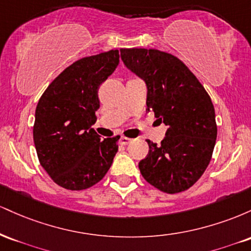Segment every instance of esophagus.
Wrapping results in <instances>:
<instances>
[{"label": "esophagus", "instance_id": "34e87169", "mask_svg": "<svg viewBox=\"0 0 251 251\" xmlns=\"http://www.w3.org/2000/svg\"><path fill=\"white\" fill-rule=\"evenodd\" d=\"M131 142H132L131 138H127V137H122L119 139L120 145H127V144H129Z\"/></svg>", "mask_w": 251, "mask_h": 251}]
</instances>
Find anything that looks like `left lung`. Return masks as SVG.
Here are the masks:
<instances>
[{"mask_svg":"<svg viewBox=\"0 0 251 251\" xmlns=\"http://www.w3.org/2000/svg\"><path fill=\"white\" fill-rule=\"evenodd\" d=\"M126 67L148 86V111L168 126L160 145L146 140L139 162L148 183L166 194L185 191L201 177L217 138L215 108L200 80L177 56L158 50L122 48Z\"/></svg>","mask_w":251,"mask_h":251,"instance_id":"obj_1","label":"left lung"}]
</instances>
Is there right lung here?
<instances>
[{"instance_id": "right-lung-1", "label": "right lung", "mask_w": 251, "mask_h": 251, "mask_svg": "<svg viewBox=\"0 0 251 251\" xmlns=\"http://www.w3.org/2000/svg\"><path fill=\"white\" fill-rule=\"evenodd\" d=\"M118 63V50L82 57L61 72L37 102L33 127L37 158L61 188H91L113 163L120 135L101 140L92 125L100 107V85Z\"/></svg>"}]
</instances>
